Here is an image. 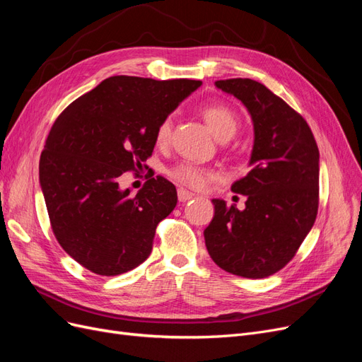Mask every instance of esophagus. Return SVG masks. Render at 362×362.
Wrapping results in <instances>:
<instances>
[{
	"label": "esophagus",
	"mask_w": 362,
	"mask_h": 362,
	"mask_svg": "<svg viewBox=\"0 0 362 362\" xmlns=\"http://www.w3.org/2000/svg\"><path fill=\"white\" fill-rule=\"evenodd\" d=\"M193 198V193L189 190H184V189H178V201L180 202H187Z\"/></svg>",
	"instance_id": "34e87169"
}]
</instances>
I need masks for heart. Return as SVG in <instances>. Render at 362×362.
Segmentation results:
<instances>
[{
  "instance_id": "heart-1",
  "label": "heart",
  "mask_w": 362,
  "mask_h": 362,
  "mask_svg": "<svg viewBox=\"0 0 362 362\" xmlns=\"http://www.w3.org/2000/svg\"><path fill=\"white\" fill-rule=\"evenodd\" d=\"M202 117L206 122L208 128L218 140H228L231 139L238 128V119L237 115L231 108L222 105V104H210L202 107ZM173 128V116L169 115L164 117L157 127L156 131V141L158 145H166ZM169 177L177 181L178 184L189 187L193 190H202L205 189L211 181H216L218 175L216 170L198 166V164L190 161H181L175 164L169 169Z\"/></svg>"
}]
</instances>
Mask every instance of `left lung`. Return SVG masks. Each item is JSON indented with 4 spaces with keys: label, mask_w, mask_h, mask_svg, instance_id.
Returning <instances> with one entry per match:
<instances>
[{
    "label": "left lung",
    "mask_w": 362,
    "mask_h": 362,
    "mask_svg": "<svg viewBox=\"0 0 362 362\" xmlns=\"http://www.w3.org/2000/svg\"><path fill=\"white\" fill-rule=\"evenodd\" d=\"M216 86L247 108L254 148L250 170L231 187L246 196V208L240 211L213 199L205 246L216 264L233 275L266 278L287 266L315 222L319 148L306 120L264 84L231 78Z\"/></svg>",
    "instance_id": "left-lung-1"
}]
</instances>
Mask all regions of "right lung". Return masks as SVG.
I'll return each instance as SVG.
<instances>
[{"mask_svg":"<svg viewBox=\"0 0 362 362\" xmlns=\"http://www.w3.org/2000/svg\"><path fill=\"white\" fill-rule=\"evenodd\" d=\"M202 84L115 75L69 104L54 122L39 163L52 233L96 275L136 269L156 228L178 202L175 185L151 178L136 196L119 177L152 156L161 120Z\"/></svg>","mask_w":362,"mask_h":362,"instance_id":"1","label":"right lung"}]
</instances>
